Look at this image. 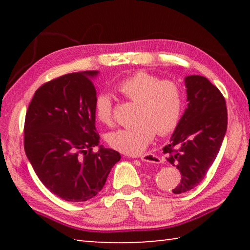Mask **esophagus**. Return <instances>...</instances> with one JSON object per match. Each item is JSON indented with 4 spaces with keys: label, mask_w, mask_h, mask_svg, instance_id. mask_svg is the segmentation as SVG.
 Returning a JSON list of instances; mask_svg holds the SVG:
<instances>
[{
    "label": "esophagus",
    "mask_w": 250,
    "mask_h": 250,
    "mask_svg": "<svg viewBox=\"0 0 250 250\" xmlns=\"http://www.w3.org/2000/svg\"><path fill=\"white\" fill-rule=\"evenodd\" d=\"M141 160L143 162H147V163H153V164H160L161 163V159L158 155H155L153 153H146L141 155Z\"/></svg>",
    "instance_id": "1"
}]
</instances>
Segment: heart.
<instances>
[{
  "label": "heart",
  "mask_w": 250,
  "mask_h": 250,
  "mask_svg": "<svg viewBox=\"0 0 250 250\" xmlns=\"http://www.w3.org/2000/svg\"><path fill=\"white\" fill-rule=\"evenodd\" d=\"M125 98L139 103L138 120L132 128L109 133L107 141L115 150L126 154H140L153 140L158 131L166 135L181 120L184 96L181 84L174 80H162L155 75L139 71L118 84ZM96 117L104 125H113V103L108 95L100 94L95 103Z\"/></svg>",
  "instance_id": "1"
}]
</instances>
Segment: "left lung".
Listing matches in <instances>:
<instances>
[{
	"label": "left lung",
	"instance_id": "8db88e82",
	"mask_svg": "<svg viewBox=\"0 0 250 250\" xmlns=\"http://www.w3.org/2000/svg\"><path fill=\"white\" fill-rule=\"evenodd\" d=\"M188 108L163 147L167 162L179 168L181 182L174 194L188 192L201 183L216 159L227 130L226 101L208 79L185 77Z\"/></svg>",
	"mask_w": 250,
	"mask_h": 250
}]
</instances>
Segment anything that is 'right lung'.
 <instances>
[{"label":"right lung","instance_id":"obj_1","mask_svg":"<svg viewBox=\"0 0 250 250\" xmlns=\"http://www.w3.org/2000/svg\"><path fill=\"white\" fill-rule=\"evenodd\" d=\"M97 70L61 76L35 91L24 125V149L42 183L67 202L96 196L119 152L100 146L96 130Z\"/></svg>","mask_w":250,"mask_h":250}]
</instances>
